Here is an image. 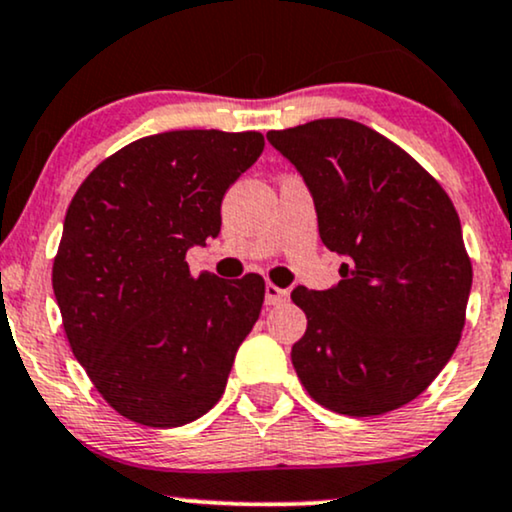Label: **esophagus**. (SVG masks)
<instances>
[{"label":"esophagus","instance_id":"34e87169","mask_svg":"<svg viewBox=\"0 0 512 512\" xmlns=\"http://www.w3.org/2000/svg\"><path fill=\"white\" fill-rule=\"evenodd\" d=\"M288 300V291L286 288H279L274 286V283H267V288H264V303L267 305H281Z\"/></svg>","mask_w":512,"mask_h":512}]
</instances>
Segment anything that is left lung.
I'll list each match as a JSON object with an SVG mask.
<instances>
[{
  "label": "left lung",
  "mask_w": 512,
  "mask_h": 512,
  "mask_svg": "<svg viewBox=\"0 0 512 512\" xmlns=\"http://www.w3.org/2000/svg\"><path fill=\"white\" fill-rule=\"evenodd\" d=\"M267 138L310 186L322 243L346 257L336 288L291 293L307 317L291 350L300 384L338 415L403 408L465 326L472 262L451 197L365 123L317 119Z\"/></svg>",
  "instance_id": "1"
}]
</instances>
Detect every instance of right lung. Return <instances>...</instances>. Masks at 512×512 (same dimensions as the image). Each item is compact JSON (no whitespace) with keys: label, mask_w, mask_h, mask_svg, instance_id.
Wrapping results in <instances>:
<instances>
[{"label":"right lung","mask_w":512,"mask_h":512,"mask_svg":"<svg viewBox=\"0 0 512 512\" xmlns=\"http://www.w3.org/2000/svg\"><path fill=\"white\" fill-rule=\"evenodd\" d=\"M257 131H166L121 147L66 209L52 286L66 338L126 420L181 427L214 408L264 303V279L193 276L221 197L255 164Z\"/></svg>","instance_id":"obj_1"}]
</instances>
